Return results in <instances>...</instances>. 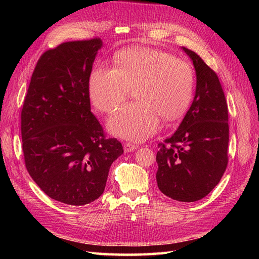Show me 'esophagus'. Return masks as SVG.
Here are the masks:
<instances>
[{"label": "esophagus", "mask_w": 259, "mask_h": 259, "mask_svg": "<svg viewBox=\"0 0 259 259\" xmlns=\"http://www.w3.org/2000/svg\"><path fill=\"white\" fill-rule=\"evenodd\" d=\"M123 147H124V151H125V152H132V151H134L135 149L137 148L136 145H133V144H131V143H125V144L123 145Z\"/></svg>", "instance_id": "1"}]
</instances>
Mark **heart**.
I'll return each mask as SVG.
<instances>
[{"label": "heart", "mask_w": 259, "mask_h": 259, "mask_svg": "<svg viewBox=\"0 0 259 259\" xmlns=\"http://www.w3.org/2000/svg\"><path fill=\"white\" fill-rule=\"evenodd\" d=\"M195 75L189 62L168 52L133 48L117 53L113 67L99 64L93 68L89 93L99 111L111 113L134 89L137 99L124 105L108 121L113 135L143 140L156 132L160 116L171 121L189 108Z\"/></svg>", "instance_id": "heart-1"}]
</instances>
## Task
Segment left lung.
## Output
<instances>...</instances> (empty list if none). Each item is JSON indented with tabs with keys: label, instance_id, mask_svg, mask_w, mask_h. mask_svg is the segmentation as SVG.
<instances>
[{
	"label": "left lung",
	"instance_id": "8db88e82",
	"mask_svg": "<svg viewBox=\"0 0 259 259\" xmlns=\"http://www.w3.org/2000/svg\"><path fill=\"white\" fill-rule=\"evenodd\" d=\"M183 49L193 61L197 90L178 130L158 145L156 183L166 197L194 202L214 189L228 165V106L216 72Z\"/></svg>",
	"mask_w": 259,
	"mask_h": 259
}]
</instances>
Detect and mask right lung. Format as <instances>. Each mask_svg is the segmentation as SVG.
I'll return each mask as SVG.
<instances>
[{
    "mask_svg": "<svg viewBox=\"0 0 259 259\" xmlns=\"http://www.w3.org/2000/svg\"><path fill=\"white\" fill-rule=\"evenodd\" d=\"M99 37L45 51L21 109L25 165L50 198L81 206L104 193L111 164L123 153L91 111L89 79Z\"/></svg>",
    "mask_w": 259,
    "mask_h": 259,
    "instance_id": "obj_1",
    "label": "right lung"
}]
</instances>
